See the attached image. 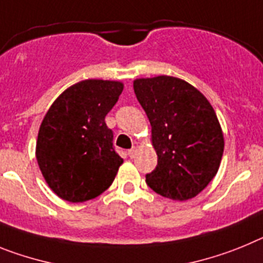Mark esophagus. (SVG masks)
<instances>
[{
	"label": "esophagus",
	"instance_id": "1",
	"mask_svg": "<svg viewBox=\"0 0 263 263\" xmlns=\"http://www.w3.org/2000/svg\"><path fill=\"white\" fill-rule=\"evenodd\" d=\"M136 154H138V148H136V147H132L131 149L128 151V155H129V157H132V159H134V157L136 156Z\"/></svg>",
	"mask_w": 263,
	"mask_h": 263
}]
</instances>
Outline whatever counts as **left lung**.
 <instances>
[{
	"mask_svg": "<svg viewBox=\"0 0 263 263\" xmlns=\"http://www.w3.org/2000/svg\"><path fill=\"white\" fill-rule=\"evenodd\" d=\"M139 103L151 123L157 154L148 186L176 201L204 191L220 168L223 134L209 100L188 82L160 75L134 81Z\"/></svg>",
	"mask_w": 263,
	"mask_h": 263,
	"instance_id": "obj_1",
	"label": "left lung"
}]
</instances>
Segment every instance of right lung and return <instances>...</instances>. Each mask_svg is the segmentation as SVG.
Wrapping results in <instances>:
<instances>
[{
  "mask_svg": "<svg viewBox=\"0 0 263 263\" xmlns=\"http://www.w3.org/2000/svg\"><path fill=\"white\" fill-rule=\"evenodd\" d=\"M123 87L116 81L78 82L54 100L43 118L35 157L58 197L84 202L112 184L123 159L114 149V134L104 119Z\"/></svg>",
  "mask_w": 263,
  "mask_h": 263,
  "instance_id": "1",
  "label": "right lung"
}]
</instances>
